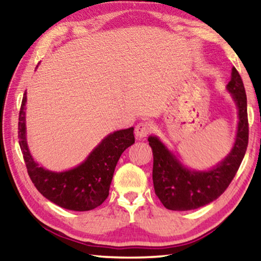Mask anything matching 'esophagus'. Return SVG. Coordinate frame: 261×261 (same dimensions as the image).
Segmentation results:
<instances>
[{
    "label": "esophagus",
    "instance_id": "esophagus-1",
    "mask_svg": "<svg viewBox=\"0 0 261 261\" xmlns=\"http://www.w3.org/2000/svg\"><path fill=\"white\" fill-rule=\"evenodd\" d=\"M152 130V124L149 122H140L136 125L135 134L137 138H145Z\"/></svg>",
    "mask_w": 261,
    "mask_h": 261
}]
</instances>
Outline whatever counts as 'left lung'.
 Returning <instances> with one entry per match:
<instances>
[{"label": "left lung", "instance_id": "1", "mask_svg": "<svg viewBox=\"0 0 261 261\" xmlns=\"http://www.w3.org/2000/svg\"><path fill=\"white\" fill-rule=\"evenodd\" d=\"M227 90L238 109V125L230 153L210 170H192L182 165L156 136L148 137L153 151V184L163 206L171 211H191L210 204L222 194L235 177L249 143L245 88L236 68Z\"/></svg>", "mask_w": 261, "mask_h": 261}]
</instances>
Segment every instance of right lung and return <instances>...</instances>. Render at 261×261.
Wrapping results in <instances>:
<instances>
[{
	"instance_id": "obj_1",
	"label": "right lung",
	"mask_w": 261,
	"mask_h": 261,
	"mask_svg": "<svg viewBox=\"0 0 261 261\" xmlns=\"http://www.w3.org/2000/svg\"><path fill=\"white\" fill-rule=\"evenodd\" d=\"M21 101L18 122L19 146L31 180L43 197L62 208L85 212L94 210L107 199L115 167L122 153L135 143L134 127L105 137L85 161L72 169L50 171L33 160L26 140L25 105Z\"/></svg>"
}]
</instances>
